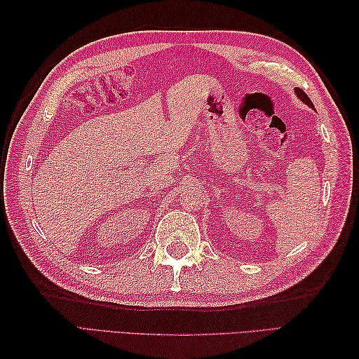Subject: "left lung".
Instances as JSON below:
<instances>
[{"mask_svg":"<svg viewBox=\"0 0 359 359\" xmlns=\"http://www.w3.org/2000/svg\"><path fill=\"white\" fill-rule=\"evenodd\" d=\"M294 93H296V95H297V98H301V102H304L306 103L307 106H310V108H313V103H311V100L309 98V95L304 93L302 89H299V88H296L294 89Z\"/></svg>","mask_w":359,"mask_h":359,"instance_id":"obj_1","label":"left lung"}]
</instances>
